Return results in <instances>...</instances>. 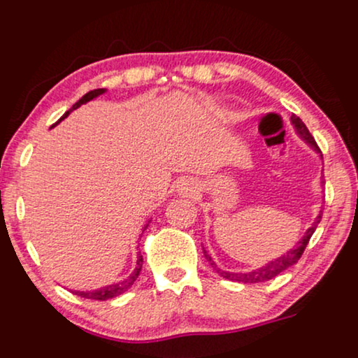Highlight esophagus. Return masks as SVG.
Returning a JSON list of instances; mask_svg holds the SVG:
<instances>
[{"label": "esophagus", "instance_id": "1", "mask_svg": "<svg viewBox=\"0 0 358 358\" xmlns=\"http://www.w3.org/2000/svg\"><path fill=\"white\" fill-rule=\"evenodd\" d=\"M196 184H194V180L192 179H189V178H184L182 180H180L179 182V192L180 194H189V196H192L196 192Z\"/></svg>", "mask_w": 358, "mask_h": 358}]
</instances>
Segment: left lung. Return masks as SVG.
Wrapping results in <instances>:
<instances>
[{
  "label": "left lung",
  "instance_id": "obj_1",
  "mask_svg": "<svg viewBox=\"0 0 358 358\" xmlns=\"http://www.w3.org/2000/svg\"><path fill=\"white\" fill-rule=\"evenodd\" d=\"M292 124L295 125L298 136L303 138L306 144L312 147L313 150H317V152H320V149H318L317 142H315V138L312 137V134H310V130L306 129V125L303 124V122H301L300 117L292 115ZM322 182H323V180H322ZM320 220H322V211H320V214H318V216H317V220H315V222L312 224V228L306 229L305 236L301 238L300 241H298V246L293 248V250H289L287 255H281L280 258L275 259V262H270L268 264H264V266L258 268V270L248 271V273H229V271H222V270H220V268H217V264L213 262L211 256H209L208 251H206L204 248H203L204 256H206V259H208V262L211 263V266L214 268V270L220 273L222 278H226V280L239 281V283H259V281H268V280L275 278V276H278L280 273H283L285 270H287V268L293 266V264H295V263L298 262V259L301 258V255H303L305 248H306V245H308L310 238H312V234L315 233V229H317V226H318V222H320Z\"/></svg>",
  "mask_w": 358,
  "mask_h": 358
}]
</instances>
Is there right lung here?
Masks as SVG:
<instances>
[{
    "label": "right lung",
    "mask_w": 358,
    "mask_h": 358,
    "mask_svg": "<svg viewBox=\"0 0 358 358\" xmlns=\"http://www.w3.org/2000/svg\"><path fill=\"white\" fill-rule=\"evenodd\" d=\"M102 94H105V88H96V90H90V92H88V94L83 95L82 99H80L78 102L75 103L73 107H71L69 112H65V115H63L60 120L65 119V117H69V113H70L71 110H75V108H78L80 105L90 102V100H94L95 96H99V95H102ZM60 120H58V122H60ZM58 122H57V124H58ZM145 228H147V224L144 226V229H145ZM142 262H144V259H142V256L138 255V256H137V266H136V270H134L132 275H130L129 278H125L124 281H119V283H113V285H107V287H102V288H99V289H94V292H75V295H78V296H82V298H88V300H100V301L110 300V298H115V296L122 295V293L127 292V289L134 285V281L137 280L138 273H141V270H142Z\"/></svg>",
    "instance_id": "1"
}]
</instances>
